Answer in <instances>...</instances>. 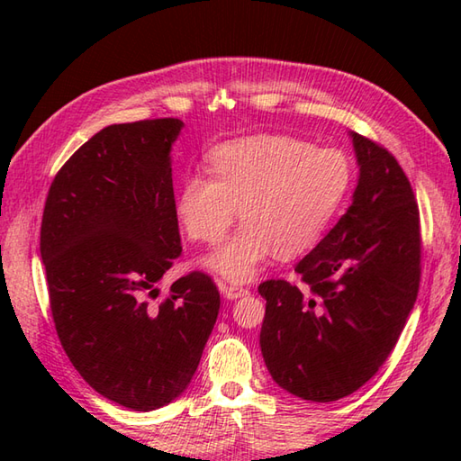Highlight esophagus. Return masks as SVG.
<instances>
[{"label": "esophagus", "instance_id": "34e87169", "mask_svg": "<svg viewBox=\"0 0 461 461\" xmlns=\"http://www.w3.org/2000/svg\"><path fill=\"white\" fill-rule=\"evenodd\" d=\"M221 293H223L225 299H240V297H246L249 291L246 287L236 285V283H230V285L221 287Z\"/></svg>", "mask_w": 461, "mask_h": 461}]
</instances>
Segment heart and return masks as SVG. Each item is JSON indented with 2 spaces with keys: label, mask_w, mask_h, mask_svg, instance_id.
Instances as JSON below:
<instances>
[{
  "label": "heart",
  "mask_w": 461,
  "mask_h": 461,
  "mask_svg": "<svg viewBox=\"0 0 461 461\" xmlns=\"http://www.w3.org/2000/svg\"><path fill=\"white\" fill-rule=\"evenodd\" d=\"M212 174H190L176 195V215L195 241L220 243L205 266L230 281H251L273 253L293 258L315 246L352 180L339 149H315L293 136H253L221 144L210 156Z\"/></svg>",
  "instance_id": "obj_1"
}]
</instances>
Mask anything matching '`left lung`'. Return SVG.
Returning a JSON list of instances; mask_svg holds the SVG:
<instances>
[{"label":"left lung","instance_id":"obj_1","mask_svg":"<svg viewBox=\"0 0 461 461\" xmlns=\"http://www.w3.org/2000/svg\"><path fill=\"white\" fill-rule=\"evenodd\" d=\"M358 182L347 213L289 281L259 285V347L271 378L311 402H335L376 375L398 342L420 285V213L386 149L348 132Z\"/></svg>","mask_w":461,"mask_h":461}]
</instances>
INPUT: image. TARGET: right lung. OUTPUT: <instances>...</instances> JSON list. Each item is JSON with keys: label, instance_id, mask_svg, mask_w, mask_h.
<instances>
[{"label": "right lung", "instance_id": "right-lung-1", "mask_svg": "<svg viewBox=\"0 0 461 461\" xmlns=\"http://www.w3.org/2000/svg\"><path fill=\"white\" fill-rule=\"evenodd\" d=\"M184 122L111 124L57 172L41 221V259L59 340L89 384L150 412L178 398L220 311L203 273L156 283L180 256L172 146Z\"/></svg>", "mask_w": 461, "mask_h": 461}]
</instances>
